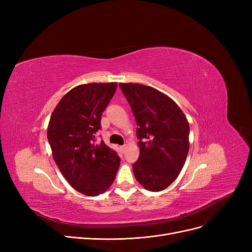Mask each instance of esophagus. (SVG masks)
<instances>
[{
  "label": "esophagus",
  "instance_id": "esophagus-1",
  "mask_svg": "<svg viewBox=\"0 0 252 252\" xmlns=\"http://www.w3.org/2000/svg\"><path fill=\"white\" fill-rule=\"evenodd\" d=\"M126 145H123V146H121V150H122V152H125V151H126Z\"/></svg>",
  "mask_w": 252,
  "mask_h": 252
}]
</instances>
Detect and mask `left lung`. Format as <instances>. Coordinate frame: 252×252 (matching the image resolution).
<instances>
[{"mask_svg":"<svg viewBox=\"0 0 252 252\" xmlns=\"http://www.w3.org/2000/svg\"><path fill=\"white\" fill-rule=\"evenodd\" d=\"M137 123L140 155L136 180L152 192L166 189L179 176L189 152L190 126L181 108L161 92L140 84H119Z\"/></svg>","mask_w":252,"mask_h":252,"instance_id":"1","label":"left lung"}]
</instances>
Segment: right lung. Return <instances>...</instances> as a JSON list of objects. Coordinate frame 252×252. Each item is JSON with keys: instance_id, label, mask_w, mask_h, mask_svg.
Listing matches in <instances>:
<instances>
[{"instance_id": "add662e5", "label": "right lung", "mask_w": 252, "mask_h": 252, "mask_svg": "<svg viewBox=\"0 0 252 252\" xmlns=\"http://www.w3.org/2000/svg\"><path fill=\"white\" fill-rule=\"evenodd\" d=\"M116 88V83L77 86L60 100L50 118L47 137L53 158L71 186L87 196L107 190L121 163L103 140L95 144L102 113Z\"/></svg>"}]
</instances>
